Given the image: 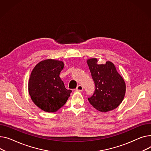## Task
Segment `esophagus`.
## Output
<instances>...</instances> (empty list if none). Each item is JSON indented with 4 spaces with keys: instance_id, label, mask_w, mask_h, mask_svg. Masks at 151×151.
Instances as JSON below:
<instances>
[{
    "instance_id": "34e87169",
    "label": "esophagus",
    "mask_w": 151,
    "mask_h": 151,
    "mask_svg": "<svg viewBox=\"0 0 151 151\" xmlns=\"http://www.w3.org/2000/svg\"><path fill=\"white\" fill-rule=\"evenodd\" d=\"M76 90V91H82L83 90V86L82 85H79L77 86Z\"/></svg>"
}]
</instances>
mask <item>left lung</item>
<instances>
[{"label": "left lung", "mask_w": 151, "mask_h": 151, "mask_svg": "<svg viewBox=\"0 0 151 151\" xmlns=\"http://www.w3.org/2000/svg\"><path fill=\"white\" fill-rule=\"evenodd\" d=\"M87 64L96 86L93 95L88 99L90 103L101 112L117 108L124 97L126 83L114 64L107 61L98 65L95 58L88 59Z\"/></svg>", "instance_id": "left-lung-1"}]
</instances>
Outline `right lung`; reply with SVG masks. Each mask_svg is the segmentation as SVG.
<instances>
[{
  "label": "right lung",
  "instance_id": "1",
  "mask_svg": "<svg viewBox=\"0 0 151 151\" xmlns=\"http://www.w3.org/2000/svg\"><path fill=\"white\" fill-rule=\"evenodd\" d=\"M63 61L47 59L35 66L29 81V93L34 104L42 110L53 113L65 104L72 91L67 90L60 74Z\"/></svg>",
  "mask_w": 151,
  "mask_h": 151
}]
</instances>
